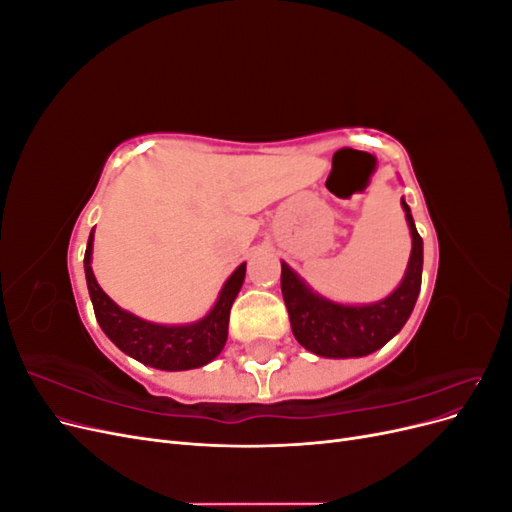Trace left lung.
I'll use <instances>...</instances> for the list:
<instances>
[{
	"instance_id": "8db88e82",
	"label": "left lung",
	"mask_w": 512,
	"mask_h": 512,
	"mask_svg": "<svg viewBox=\"0 0 512 512\" xmlns=\"http://www.w3.org/2000/svg\"><path fill=\"white\" fill-rule=\"evenodd\" d=\"M412 232V254L399 288L380 303L365 307L337 305L320 299L282 262V294L297 342L318 356L348 359L382 348L410 318L423 277V239L416 232L410 207L401 200Z\"/></svg>"
}]
</instances>
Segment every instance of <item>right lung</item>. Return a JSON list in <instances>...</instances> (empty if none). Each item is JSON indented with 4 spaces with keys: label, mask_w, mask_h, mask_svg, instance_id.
<instances>
[{
    "label": "right lung",
    "mask_w": 512,
    "mask_h": 512,
    "mask_svg": "<svg viewBox=\"0 0 512 512\" xmlns=\"http://www.w3.org/2000/svg\"><path fill=\"white\" fill-rule=\"evenodd\" d=\"M91 241H94V232L89 235L85 250V275L89 297L91 303H94V312L102 331L119 350L149 367L166 371L194 369L200 365H207L222 352L228 337L230 307L232 301L237 299L241 284L245 280V262L228 277V282L220 292L218 303L213 305L207 318L196 324H185V327H162V324H151L123 312V309H119L111 301V297L98 286L94 271H91L89 265Z\"/></svg>",
    "instance_id": "right-lung-1"
}]
</instances>
